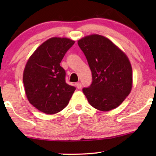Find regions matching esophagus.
Returning <instances> with one entry per match:
<instances>
[{
	"label": "esophagus",
	"mask_w": 156,
	"mask_h": 156,
	"mask_svg": "<svg viewBox=\"0 0 156 156\" xmlns=\"http://www.w3.org/2000/svg\"><path fill=\"white\" fill-rule=\"evenodd\" d=\"M76 88H77L78 89H80L82 88V84H81L80 82L76 83Z\"/></svg>",
	"instance_id": "1"
}]
</instances>
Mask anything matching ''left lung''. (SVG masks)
<instances>
[{
  "label": "left lung",
  "mask_w": 156,
  "mask_h": 156,
  "mask_svg": "<svg viewBox=\"0 0 156 156\" xmlns=\"http://www.w3.org/2000/svg\"><path fill=\"white\" fill-rule=\"evenodd\" d=\"M92 74V82L82 89L94 108L108 112L118 107L131 92L132 67L128 57L104 36L90 35L78 40Z\"/></svg>",
  "instance_id": "left-lung-1"
}]
</instances>
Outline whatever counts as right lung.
I'll list each match as a JSON object with an SVG mask.
<instances>
[{
	"label": "right lung",
	"instance_id": "right-lung-1",
	"mask_svg": "<svg viewBox=\"0 0 156 156\" xmlns=\"http://www.w3.org/2000/svg\"><path fill=\"white\" fill-rule=\"evenodd\" d=\"M74 41L52 37L38 47L23 72V84L30 103L47 114L58 113L67 106L76 88L65 82L60 62Z\"/></svg>",
	"mask_w": 156,
	"mask_h": 156
}]
</instances>
